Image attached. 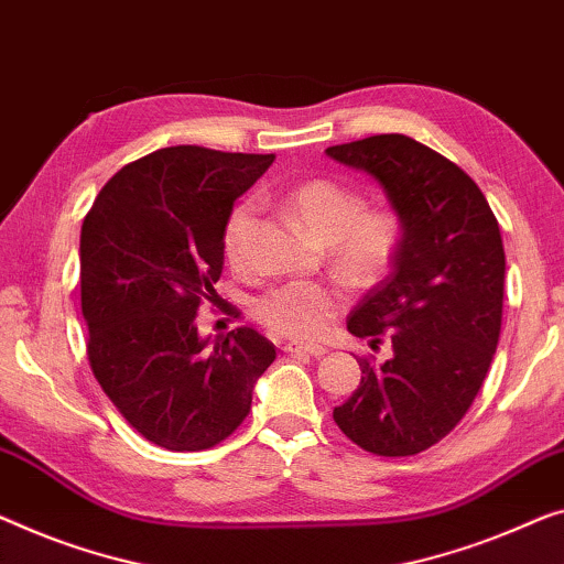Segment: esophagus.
Instances as JSON below:
<instances>
[{"label":"esophagus","instance_id":"obj_1","mask_svg":"<svg viewBox=\"0 0 564 564\" xmlns=\"http://www.w3.org/2000/svg\"><path fill=\"white\" fill-rule=\"evenodd\" d=\"M289 355H311V357H324L326 355V347L322 344H299V341H289L283 347Z\"/></svg>","mask_w":564,"mask_h":564}]
</instances>
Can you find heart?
<instances>
[{
	"mask_svg": "<svg viewBox=\"0 0 564 564\" xmlns=\"http://www.w3.org/2000/svg\"><path fill=\"white\" fill-rule=\"evenodd\" d=\"M289 205L318 242L329 246L334 271L347 283L365 285L380 279L400 248V217L392 209H365L357 189L334 180H308L289 192ZM258 202L240 199L225 217L223 250L235 271H250ZM336 293L329 285L293 281L256 301V316L268 329L293 339H314L332 324Z\"/></svg>",
	"mask_w": 564,
	"mask_h": 564,
	"instance_id": "heart-1",
	"label": "heart"
}]
</instances>
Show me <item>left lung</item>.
Returning a JSON list of instances; mask_svg holds the SVG:
<instances>
[{
  "instance_id": "left-lung-1",
  "label": "left lung",
  "mask_w": 564,
  "mask_h": 564,
  "mask_svg": "<svg viewBox=\"0 0 564 564\" xmlns=\"http://www.w3.org/2000/svg\"><path fill=\"white\" fill-rule=\"evenodd\" d=\"M380 184L400 217V248L347 329L392 357L359 359L362 380L334 420L377 456H415L445 438L481 390L501 334L503 242L484 192L438 151L402 133L326 149Z\"/></svg>"
}]
</instances>
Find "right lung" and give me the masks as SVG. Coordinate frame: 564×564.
I'll return each instance as SVG.
<instances>
[{
  "mask_svg": "<svg viewBox=\"0 0 564 564\" xmlns=\"http://www.w3.org/2000/svg\"><path fill=\"white\" fill-rule=\"evenodd\" d=\"M273 154L159 149L113 174L80 230L88 359L119 413L166 451L213 448L246 420L275 347L197 332L223 273V225Z\"/></svg>",
  "mask_w": 564,
  "mask_h": 564,
  "instance_id": "obj_1",
  "label": "right lung"
}]
</instances>
